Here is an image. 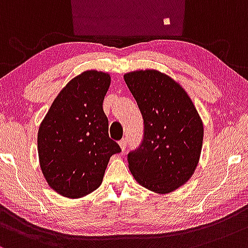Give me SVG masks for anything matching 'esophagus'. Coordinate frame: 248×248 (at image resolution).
Here are the masks:
<instances>
[{
	"label": "esophagus",
	"mask_w": 248,
	"mask_h": 248,
	"mask_svg": "<svg viewBox=\"0 0 248 248\" xmlns=\"http://www.w3.org/2000/svg\"><path fill=\"white\" fill-rule=\"evenodd\" d=\"M118 143H119V146H121V149H122V150H125V149H126V139H125V138L121 139V140H119Z\"/></svg>",
	"instance_id": "esophagus-1"
}]
</instances>
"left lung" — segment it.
Masks as SVG:
<instances>
[{"mask_svg": "<svg viewBox=\"0 0 248 248\" xmlns=\"http://www.w3.org/2000/svg\"><path fill=\"white\" fill-rule=\"evenodd\" d=\"M144 121L137 149L127 155L138 184L170 193L184 185L198 165L204 137L202 119L179 84L157 70L124 75Z\"/></svg>", "mask_w": 248, "mask_h": 248, "instance_id": "1", "label": "left lung"}]
</instances>
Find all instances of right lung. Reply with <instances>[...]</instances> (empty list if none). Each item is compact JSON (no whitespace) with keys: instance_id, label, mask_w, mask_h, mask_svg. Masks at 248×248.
Here are the masks:
<instances>
[{"instance_id":"right-lung-1","label":"right lung","mask_w":248,"mask_h":248,"mask_svg":"<svg viewBox=\"0 0 248 248\" xmlns=\"http://www.w3.org/2000/svg\"><path fill=\"white\" fill-rule=\"evenodd\" d=\"M110 75L88 70L72 78L55 98L40 125L38 158L52 190L82 198L99 187L110 157L122 151L109 137L103 101Z\"/></svg>"}]
</instances>
